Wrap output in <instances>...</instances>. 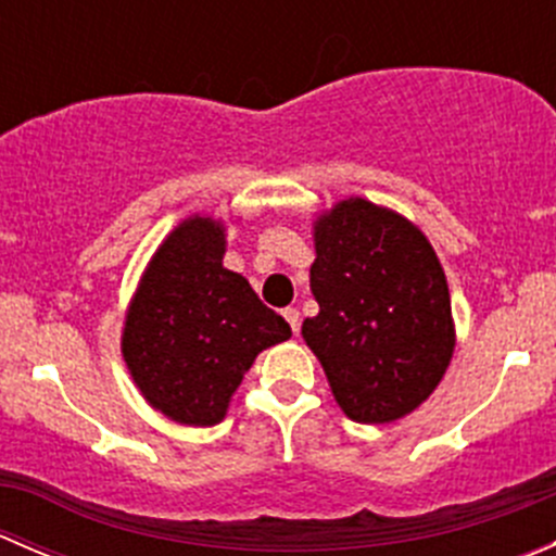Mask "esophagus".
<instances>
[{
	"label": "esophagus",
	"instance_id": "obj_1",
	"mask_svg": "<svg viewBox=\"0 0 556 556\" xmlns=\"http://www.w3.org/2000/svg\"><path fill=\"white\" fill-rule=\"evenodd\" d=\"M282 317L288 319V325H290V328H293V333H295V330H299V325H301V314H299V309H293V306H288V309H282Z\"/></svg>",
	"mask_w": 556,
	"mask_h": 556
}]
</instances>
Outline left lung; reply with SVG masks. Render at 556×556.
Wrapping results in <instances>:
<instances>
[{
    "label": "left lung",
    "instance_id": "left-lung-1",
    "mask_svg": "<svg viewBox=\"0 0 556 556\" xmlns=\"http://www.w3.org/2000/svg\"><path fill=\"white\" fill-rule=\"evenodd\" d=\"M317 317L301 325L336 403L363 425L422 406L454 355V317L433 244L390 206L350 195L312 223Z\"/></svg>",
    "mask_w": 556,
    "mask_h": 556
}]
</instances>
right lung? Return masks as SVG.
Listing matches in <instances>:
<instances>
[{
	"label": "right lung",
	"instance_id": "right-lung-1",
	"mask_svg": "<svg viewBox=\"0 0 556 556\" xmlns=\"http://www.w3.org/2000/svg\"><path fill=\"white\" fill-rule=\"evenodd\" d=\"M226 244V220L185 217L148 261L123 319L134 384L188 428L223 422L255 357L293 336L242 274L223 266Z\"/></svg>",
	"mask_w": 556,
	"mask_h": 556
}]
</instances>
